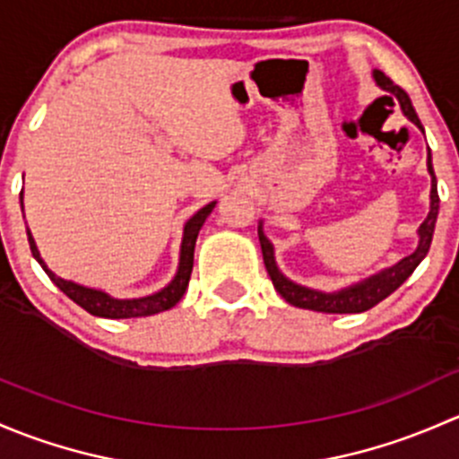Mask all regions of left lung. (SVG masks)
<instances>
[{"instance_id": "1", "label": "left lung", "mask_w": 459, "mask_h": 459, "mask_svg": "<svg viewBox=\"0 0 459 459\" xmlns=\"http://www.w3.org/2000/svg\"><path fill=\"white\" fill-rule=\"evenodd\" d=\"M373 82L377 83L382 90L394 94L398 99L400 108H403V115L411 124H415L420 130L424 132L422 124H420L418 115H415L413 106H411L409 94L404 92L403 88L395 86L385 73L380 70H373ZM427 169L431 174V203H429V214L424 219V223L418 228V247L413 249V254L404 256L403 261H398L391 267L382 269V272L373 273V276L365 278L360 282H353V285L342 287V290L335 291H320L311 290V287L299 285V282L290 281L285 273L278 269L276 264V254H273L272 240L264 236L263 221L258 223V240H261L263 249V261L264 267H267L269 278H272L273 287H276L278 294L282 296L290 305L300 307V309H311V311H323V314H360V311L371 309L373 305H377L380 300H385L386 296L394 294L400 285L406 281V278L413 273V269L422 263V258L427 256L429 247H431L433 231H436V221H437V210H440V196H437V181L436 174H433L431 165V152L427 157Z\"/></svg>"}]
</instances>
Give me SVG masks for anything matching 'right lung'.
Segmentation results:
<instances>
[{
  "label": "right lung",
  "mask_w": 459,
  "mask_h": 459,
  "mask_svg": "<svg viewBox=\"0 0 459 459\" xmlns=\"http://www.w3.org/2000/svg\"><path fill=\"white\" fill-rule=\"evenodd\" d=\"M19 201H22V212H23V192L19 195ZM214 207H216V201L207 203V205L201 207L195 216L187 219V223L183 225V240H181V254H178L177 273H174V278L163 287V290L154 291V294L150 296H141V299H115V296H110L103 290H94V287L79 285V282L65 281V278L56 276L55 272H50L44 258H41L35 238H32L30 230L26 228L28 245H30V252L32 256H35V261L41 264V269H44L46 273H48L50 281H53L70 300L77 302L79 307H83L88 314L99 316V318H139V316H152V314H159V311L172 309V307L183 299V294H186L187 282H190V276H192V264H195L196 236Z\"/></svg>",
  "instance_id": "right-lung-1"
}]
</instances>
